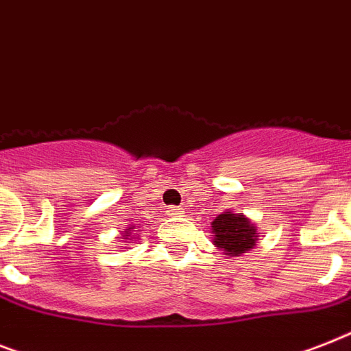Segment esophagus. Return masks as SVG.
<instances>
[{"label": "esophagus", "mask_w": 351, "mask_h": 351, "mask_svg": "<svg viewBox=\"0 0 351 351\" xmlns=\"http://www.w3.org/2000/svg\"><path fill=\"white\" fill-rule=\"evenodd\" d=\"M166 213L169 216H178V215H184V209H182V207H167Z\"/></svg>", "instance_id": "esophagus-1"}]
</instances>
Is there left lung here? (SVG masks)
Listing matches in <instances>:
<instances>
[{"mask_svg":"<svg viewBox=\"0 0 351 351\" xmlns=\"http://www.w3.org/2000/svg\"><path fill=\"white\" fill-rule=\"evenodd\" d=\"M215 232V245L227 256H240L250 250L258 241V232L243 215L223 213L210 223Z\"/></svg>","mask_w":351,"mask_h":351,"instance_id":"1","label":"left lung"}]
</instances>
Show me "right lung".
<instances>
[{
    "label": "right lung",
    "mask_w": 351,
    "mask_h": 351,
    "mask_svg": "<svg viewBox=\"0 0 351 351\" xmlns=\"http://www.w3.org/2000/svg\"><path fill=\"white\" fill-rule=\"evenodd\" d=\"M128 232H130V229H126V236H130ZM124 240H130V238H124Z\"/></svg>",
    "instance_id": "1"
}]
</instances>
